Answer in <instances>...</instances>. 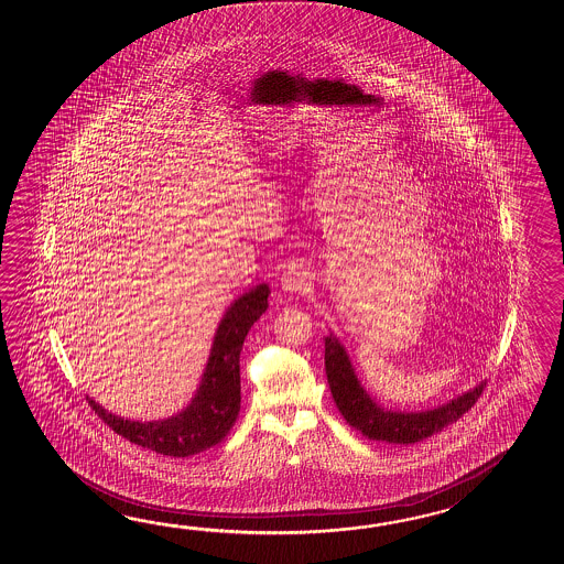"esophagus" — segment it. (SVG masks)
Wrapping results in <instances>:
<instances>
[{"label":"esophagus","mask_w":564,"mask_h":564,"mask_svg":"<svg viewBox=\"0 0 564 564\" xmlns=\"http://www.w3.org/2000/svg\"><path fill=\"white\" fill-rule=\"evenodd\" d=\"M308 288V276L299 265H288L284 276H282V290L286 294H300Z\"/></svg>","instance_id":"34e87169"}]
</instances>
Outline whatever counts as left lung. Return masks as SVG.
<instances>
[{"instance_id": "left-lung-1", "label": "left lung", "mask_w": 564, "mask_h": 564, "mask_svg": "<svg viewBox=\"0 0 564 564\" xmlns=\"http://www.w3.org/2000/svg\"><path fill=\"white\" fill-rule=\"evenodd\" d=\"M324 369L336 408L348 425L369 440L387 444H415L432 437L433 433L442 432L474 408L486 387V381H481L449 403L425 411L383 408L365 391L348 359L347 348L333 333L324 336Z\"/></svg>"}]
</instances>
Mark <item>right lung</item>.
<instances>
[{
    "mask_svg": "<svg viewBox=\"0 0 564 564\" xmlns=\"http://www.w3.org/2000/svg\"><path fill=\"white\" fill-rule=\"evenodd\" d=\"M268 284H258L229 304L217 326L202 383L189 405L167 420L131 421L108 413L86 397L98 417L131 444L173 457L195 456L228 435L240 413V352L253 323L268 308Z\"/></svg>",
    "mask_w": 564,
    "mask_h": 564,
    "instance_id": "1",
    "label": "right lung"
}]
</instances>
